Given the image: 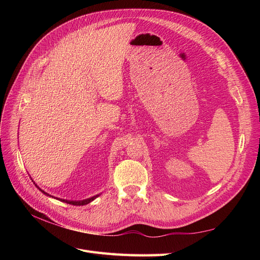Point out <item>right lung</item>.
Here are the masks:
<instances>
[{
	"label": "right lung",
	"mask_w": 260,
	"mask_h": 260,
	"mask_svg": "<svg viewBox=\"0 0 260 260\" xmlns=\"http://www.w3.org/2000/svg\"><path fill=\"white\" fill-rule=\"evenodd\" d=\"M35 183V182H34ZM36 184V183H35ZM36 186L39 188V190H40L43 194H45V195H48V196H51V198H53L52 195H50V194H48L46 192H44L43 190H41L40 187H39L37 184H36ZM98 196H100V195H95V196H93V198H90V199H86V200H83V201H67V200H62V199H56V198H54V199H56V200H58V201H61V202H65V203H67V204H70V205H75V206H83V205H86V204H89V203H91L92 201H94L95 200Z\"/></svg>",
	"instance_id": "add662e5"
}]
</instances>
